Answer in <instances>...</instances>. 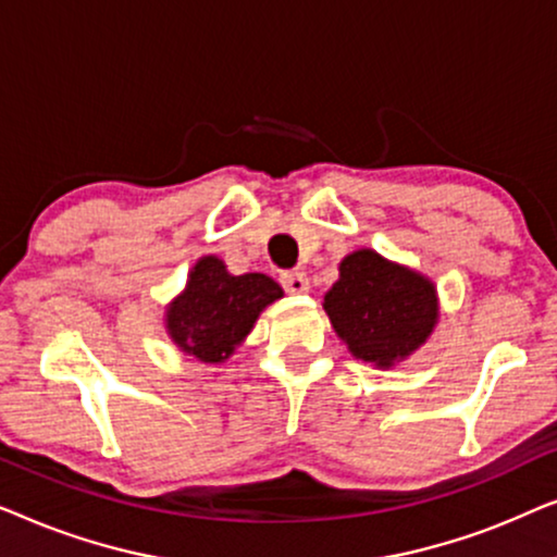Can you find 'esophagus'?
I'll list each match as a JSON object with an SVG mask.
<instances>
[{"mask_svg": "<svg viewBox=\"0 0 557 557\" xmlns=\"http://www.w3.org/2000/svg\"><path fill=\"white\" fill-rule=\"evenodd\" d=\"M281 286H284L288 294H307L309 278H307V273H301V271H288V273H281Z\"/></svg>", "mask_w": 557, "mask_h": 557, "instance_id": "esophagus-1", "label": "esophagus"}]
</instances>
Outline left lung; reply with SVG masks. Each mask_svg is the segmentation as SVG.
<instances>
[{"label": "left lung", "instance_id": "8db88e82", "mask_svg": "<svg viewBox=\"0 0 557 557\" xmlns=\"http://www.w3.org/2000/svg\"><path fill=\"white\" fill-rule=\"evenodd\" d=\"M324 311L357 360L391 368L423 345L438 319V301L431 281L375 250H355L339 263Z\"/></svg>", "mask_w": 557, "mask_h": 557}]
</instances>
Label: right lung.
I'll use <instances>...</instances> for the list:
<instances>
[{
  "label": "right lung",
  "instance_id": "right-lung-1",
  "mask_svg": "<svg viewBox=\"0 0 557 557\" xmlns=\"http://www.w3.org/2000/svg\"><path fill=\"white\" fill-rule=\"evenodd\" d=\"M281 296V286L265 273L231 276L220 258L205 256L189 273L185 294L172 301L166 330L187 355L223 362L253 330L258 314Z\"/></svg>",
  "mask_w": 557,
  "mask_h": 557
}]
</instances>
